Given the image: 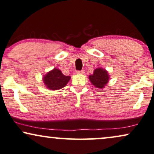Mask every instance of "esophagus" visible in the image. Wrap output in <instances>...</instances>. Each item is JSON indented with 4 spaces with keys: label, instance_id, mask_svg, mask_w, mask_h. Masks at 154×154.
<instances>
[{
    "label": "esophagus",
    "instance_id": "1",
    "mask_svg": "<svg viewBox=\"0 0 154 154\" xmlns=\"http://www.w3.org/2000/svg\"><path fill=\"white\" fill-rule=\"evenodd\" d=\"M84 73H85V71H84V70L77 71H76L77 74H84Z\"/></svg>",
    "mask_w": 154,
    "mask_h": 154
}]
</instances>
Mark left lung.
<instances>
[{
    "label": "left lung",
    "mask_w": 154,
    "mask_h": 154,
    "mask_svg": "<svg viewBox=\"0 0 154 154\" xmlns=\"http://www.w3.org/2000/svg\"><path fill=\"white\" fill-rule=\"evenodd\" d=\"M88 79L94 87L99 89H103L109 83L110 76L106 69L99 67L94 69L93 73L90 75Z\"/></svg>",
    "instance_id": "obj_1"
}]
</instances>
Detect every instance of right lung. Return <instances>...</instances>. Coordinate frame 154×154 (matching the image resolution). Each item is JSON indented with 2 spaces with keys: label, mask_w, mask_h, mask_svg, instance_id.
<instances>
[{
  "label": "right lung",
  "mask_w": 154,
  "mask_h": 154,
  "mask_svg": "<svg viewBox=\"0 0 154 154\" xmlns=\"http://www.w3.org/2000/svg\"><path fill=\"white\" fill-rule=\"evenodd\" d=\"M71 76L64 75L60 69L54 68L44 75L43 81L45 87L50 90H57L66 86Z\"/></svg>",
  "instance_id": "obj_1"
}]
</instances>
